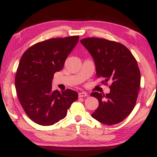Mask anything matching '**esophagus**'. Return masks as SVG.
I'll return each mask as SVG.
<instances>
[{"instance_id": "34e87169", "label": "esophagus", "mask_w": 157, "mask_h": 157, "mask_svg": "<svg viewBox=\"0 0 157 157\" xmlns=\"http://www.w3.org/2000/svg\"><path fill=\"white\" fill-rule=\"evenodd\" d=\"M78 95L79 98H82V97H86L88 95H87L86 92H79Z\"/></svg>"}]
</instances>
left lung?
<instances>
[{"instance_id": "8db88e82", "label": "left lung", "mask_w": 157, "mask_h": 157, "mask_svg": "<svg viewBox=\"0 0 157 157\" xmlns=\"http://www.w3.org/2000/svg\"><path fill=\"white\" fill-rule=\"evenodd\" d=\"M94 58L96 75L102 84L110 82V92H93L99 106L91 116L103 124H118L128 116L136 105L140 84V73L135 57L121 43L90 37L80 40Z\"/></svg>"}]
</instances>
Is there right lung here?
<instances>
[{
    "instance_id": "right-lung-1",
    "label": "right lung",
    "mask_w": 157,
    "mask_h": 157,
    "mask_svg": "<svg viewBox=\"0 0 157 157\" xmlns=\"http://www.w3.org/2000/svg\"><path fill=\"white\" fill-rule=\"evenodd\" d=\"M79 36L52 38L39 42L25 50L15 76L18 100L32 121L43 126L64 118L78 94L67 89L52 90L54 74L63 67L65 60L79 41Z\"/></svg>"
}]
</instances>
